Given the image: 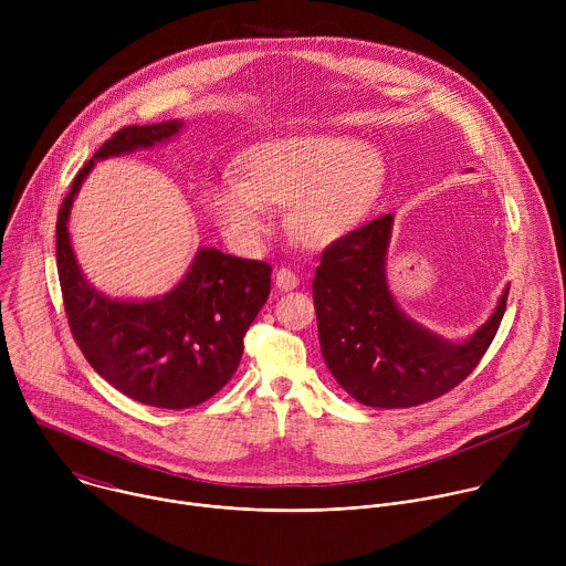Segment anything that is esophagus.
<instances>
[{"instance_id": "34e87169", "label": "esophagus", "mask_w": 566, "mask_h": 566, "mask_svg": "<svg viewBox=\"0 0 566 566\" xmlns=\"http://www.w3.org/2000/svg\"><path fill=\"white\" fill-rule=\"evenodd\" d=\"M297 284H300V277L293 271H289V269H277L275 271V286L280 291H293Z\"/></svg>"}]
</instances>
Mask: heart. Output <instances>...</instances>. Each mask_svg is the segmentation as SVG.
<instances>
[{
    "label": "heart",
    "instance_id": "1",
    "mask_svg": "<svg viewBox=\"0 0 566 566\" xmlns=\"http://www.w3.org/2000/svg\"><path fill=\"white\" fill-rule=\"evenodd\" d=\"M382 166L374 149L343 134H304L262 143L241 158V181L208 190L206 206L232 244L264 237L266 210H289V230L306 247L347 237L374 206Z\"/></svg>",
    "mask_w": 566,
    "mask_h": 566
}]
</instances>
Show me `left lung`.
I'll return each instance as SVG.
<instances>
[{
	"label": "left lung",
	"mask_w": 566,
	"mask_h": 566,
	"mask_svg": "<svg viewBox=\"0 0 566 566\" xmlns=\"http://www.w3.org/2000/svg\"><path fill=\"white\" fill-rule=\"evenodd\" d=\"M391 214L334 241L313 280L317 336L338 385L369 408H415L457 387L491 347L509 291L468 340L452 343L408 317L394 302L385 255Z\"/></svg>",
	"instance_id": "obj_1"
}]
</instances>
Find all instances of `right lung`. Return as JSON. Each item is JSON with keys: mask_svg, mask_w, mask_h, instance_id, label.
<instances>
[{"mask_svg": "<svg viewBox=\"0 0 566 566\" xmlns=\"http://www.w3.org/2000/svg\"><path fill=\"white\" fill-rule=\"evenodd\" d=\"M181 127L184 120H168L118 129L77 172L55 223L57 277L80 352L118 391L164 410L195 408L232 378L244 336L269 300L271 266L199 249L186 277L166 295L116 300L80 271L66 223L96 160L166 143Z\"/></svg>", "mask_w": 566, "mask_h": 566, "instance_id": "1", "label": "right lung"}]
</instances>
